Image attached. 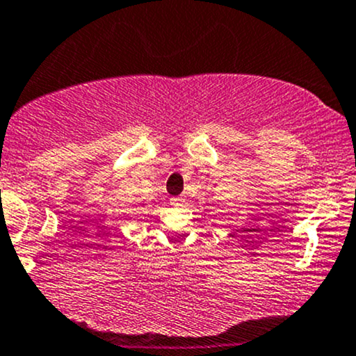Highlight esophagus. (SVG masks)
Here are the masks:
<instances>
[{
    "label": "esophagus",
    "instance_id": "obj_1",
    "mask_svg": "<svg viewBox=\"0 0 356 356\" xmlns=\"http://www.w3.org/2000/svg\"><path fill=\"white\" fill-rule=\"evenodd\" d=\"M170 204L173 205V207H181V205L185 204V198H183V197H173L170 200Z\"/></svg>",
    "mask_w": 356,
    "mask_h": 356
}]
</instances>
